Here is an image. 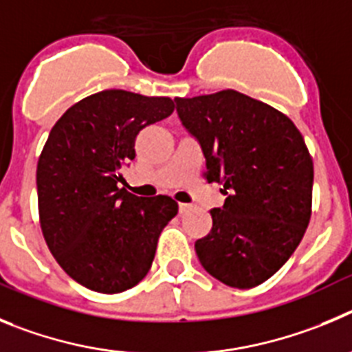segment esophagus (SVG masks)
<instances>
[{
	"mask_svg": "<svg viewBox=\"0 0 352 352\" xmlns=\"http://www.w3.org/2000/svg\"><path fill=\"white\" fill-rule=\"evenodd\" d=\"M179 210H180V214H186V212L191 210V205H188V204H179Z\"/></svg>",
	"mask_w": 352,
	"mask_h": 352,
	"instance_id": "1",
	"label": "esophagus"
}]
</instances>
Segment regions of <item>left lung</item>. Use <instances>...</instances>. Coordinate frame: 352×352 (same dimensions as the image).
<instances>
[{
    "label": "left lung",
    "instance_id": "obj_1",
    "mask_svg": "<svg viewBox=\"0 0 352 352\" xmlns=\"http://www.w3.org/2000/svg\"><path fill=\"white\" fill-rule=\"evenodd\" d=\"M186 131L201 147L208 182L226 196L195 243L201 267L230 287L259 286L280 270L310 221L314 164L284 113L236 91L177 98Z\"/></svg>",
    "mask_w": 352,
    "mask_h": 352
}]
</instances>
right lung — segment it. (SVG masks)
<instances>
[{
    "label": "right lung",
    "mask_w": 352,
    "mask_h": 352,
    "mask_svg": "<svg viewBox=\"0 0 352 352\" xmlns=\"http://www.w3.org/2000/svg\"><path fill=\"white\" fill-rule=\"evenodd\" d=\"M173 109L170 98L109 89L75 103L50 129L36 166L40 224L59 267L87 289L113 294L137 286L179 212L170 196L119 188L140 129Z\"/></svg>",
    "instance_id": "right-lung-1"
}]
</instances>
